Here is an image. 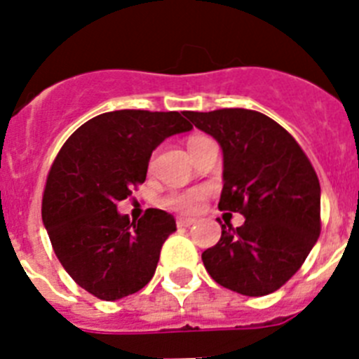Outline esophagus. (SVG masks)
<instances>
[{"label": "esophagus", "instance_id": "34e87169", "mask_svg": "<svg viewBox=\"0 0 359 359\" xmlns=\"http://www.w3.org/2000/svg\"><path fill=\"white\" fill-rule=\"evenodd\" d=\"M194 223H196L194 217H177L176 219V224L180 228H187V226H190V224H194Z\"/></svg>", "mask_w": 359, "mask_h": 359}]
</instances>
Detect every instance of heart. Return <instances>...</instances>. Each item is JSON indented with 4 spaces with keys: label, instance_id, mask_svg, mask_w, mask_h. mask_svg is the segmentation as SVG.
Listing matches in <instances>:
<instances>
[{
    "label": "heart",
    "instance_id": "obj_1",
    "mask_svg": "<svg viewBox=\"0 0 359 359\" xmlns=\"http://www.w3.org/2000/svg\"><path fill=\"white\" fill-rule=\"evenodd\" d=\"M205 142H212L210 138H205V136H194L192 140L189 142V149L196 147V145H201ZM208 190L203 189V187H196V189H187V190H176V192H170L167 198H165V205L176 212H182V214H192V212L199 210V207L203 205L205 198H207Z\"/></svg>",
    "mask_w": 359,
    "mask_h": 359
}]
</instances>
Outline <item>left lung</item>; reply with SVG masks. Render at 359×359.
<instances>
[{
    "label": "left lung",
    "instance_id": "1",
    "mask_svg": "<svg viewBox=\"0 0 359 359\" xmlns=\"http://www.w3.org/2000/svg\"><path fill=\"white\" fill-rule=\"evenodd\" d=\"M187 118L223 149L219 210L246 217L239 228L221 224V239L203 252V264L226 290L273 293L300 269L320 236L318 176L293 136L259 111H189Z\"/></svg>",
    "mask_w": 359,
    "mask_h": 359
}]
</instances>
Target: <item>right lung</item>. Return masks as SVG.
<instances>
[{
    "label": "right lung",
    "instance_id": "add662e5",
    "mask_svg": "<svg viewBox=\"0 0 359 359\" xmlns=\"http://www.w3.org/2000/svg\"><path fill=\"white\" fill-rule=\"evenodd\" d=\"M192 129L177 111L120 109L82 123L46 177L43 223L57 259L82 290L118 300L147 286L176 221L158 208L129 221L116 205L145 182L152 151Z\"/></svg>",
    "mask_w": 359,
    "mask_h": 359
}]
</instances>
